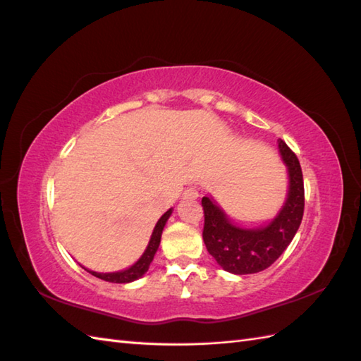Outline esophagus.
Returning <instances> with one entry per match:
<instances>
[{
    "mask_svg": "<svg viewBox=\"0 0 361 361\" xmlns=\"http://www.w3.org/2000/svg\"><path fill=\"white\" fill-rule=\"evenodd\" d=\"M198 190L195 188H188L185 189V192H183V198H186V200H195V198H198Z\"/></svg>",
    "mask_w": 361,
    "mask_h": 361,
    "instance_id": "1",
    "label": "esophagus"
}]
</instances>
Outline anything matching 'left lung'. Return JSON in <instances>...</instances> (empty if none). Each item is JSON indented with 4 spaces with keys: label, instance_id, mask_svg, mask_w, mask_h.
<instances>
[{
    "label": "left lung",
    "instance_id": "1",
    "mask_svg": "<svg viewBox=\"0 0 361 361\" xmlns=\"http://www.w3.org/2000/svg\"><path fill=\"white\" fill-rule=\"evenodd\" d=\"M279 152L288 169L290 188L282 209L267 226L255 229L235 226L209 197L202 198L206 250L225 271L252 274L265 270L288 247L301 225L304 214L301 164L295 152L282 140H279Z\"/></svg>",
    "mask_w": 361,
    "mask_h": 361
}]
</instances>
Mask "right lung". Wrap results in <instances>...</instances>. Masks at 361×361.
Listing matches in <instances>:
<instances>
[{
    "label": "right lung",
    "instance_id": "right-lung-1",
    "mask_svg": "<svg viewBox=\"0 0 361 361\" xmlns=\"http://www.w3.org/2000/svg\"><path fill=\"white\" fill-rule=\"evenodd\" d=\"M172 214V209H169L167 212H164L163 216H161V219L158 220V224L155 225V229H153L152 233V237H150V242L147 245V248H145L144 255L140 257V260H137L136 264H133L130 268H127V270H122V271H116V273H97V271H91V270H85L88 273H91L93 276H96V278L102 279V281H106V282H116V283H126V282H132V281H136L140 279L141 276L149 270V267L152 264L153 260V256H155V252L159 247V242H161V234H163V229H164V225L167 219L171 217Z\"/></svg>",
    "mask_w": 361,
    "mask_h": 361
}]
</instances>
